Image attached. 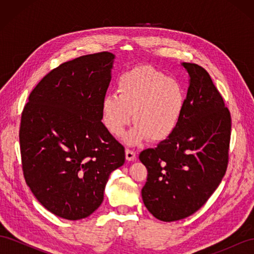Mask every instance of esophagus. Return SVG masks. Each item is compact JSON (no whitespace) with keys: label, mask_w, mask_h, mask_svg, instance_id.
Here are the masks:
<instances>
[{"label":"esophagus","mask_w":254,"mask_h":254,"mask_svg":"<svg viewBox=\"0 0 254 254\" xmlns=\"http://www.w3.org/2000/svg\"><path fill=\"white\" fill-rule=\"evenodd\" d=\"M125 155H126V160L127 161H134L135 160V152L133 150L126 149Z\"/></svg>","instance_id":"obj_1"}]
</instances>
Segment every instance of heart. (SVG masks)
<instances>
[{
    "label": "heart",
    "mask_w": 254,
    "mask_h": 254,
    "mask_svg": "<svg viewBox=\"0 0 254 254\" xmlns=\"http://www.w3.org/2000/svg\"><path fill=\"white\" fill-rule=\"evenodd\" d=\"M117 94L102 101V121L113 135H121L132 119L134 126L124 141L137 145L146 139L163 142L171 137L183 117L187 97L181 84L150 66L123 73Z\"/></svg>",
    "instance_id": "1"
}]
</instances>
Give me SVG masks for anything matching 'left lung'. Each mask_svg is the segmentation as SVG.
I'll use <instances>...</instances> for the list:
<instances>
[{
	"instance_id": "1",
	"label": "left lung",
	"mask_w": 254,
	"mask_h": 254,
	"mask_svg": "<svg viewBox=\"0 0 254 254\" xmlns=\"http://www.w3.org/2000/svg\"><path fill=\"white\" fill-rule=\"evenodd\" d=\"M190 76L183 117L176 131L156 148L140 153L147 168L145 206L157 219L194 214L217 189L227 171L231 115L203 67L181 64Z\"/></svg>"
}]
</instances>
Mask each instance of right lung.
I'll return each mask as SVG.
<instances>
[{
	"mask_svg": "<svg viewBox=\"0 0 254 254\" xmlns=\"http://www.w3.org/2000/svg\"><path fill=\"white\" fill-rule=\"evenodd\" d=\"M115 56L102 52L60 64L29 94L21 117L23 175L45 209L68 220L86 218L104 200L125 149L102 122V101Z\"/></svg>",
	"mask_w": 254,
	"mask_h": 254,
	"instance_id": "right-lung-1",
	"label": "right lung"
}]
</instances>
